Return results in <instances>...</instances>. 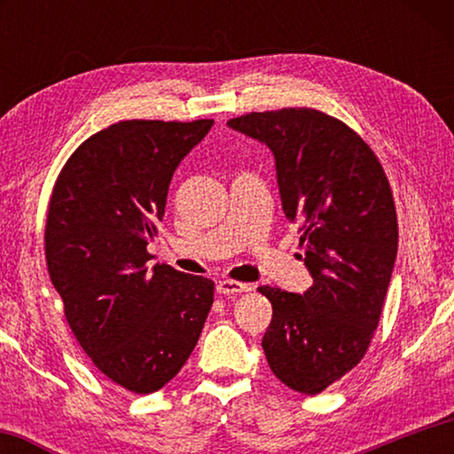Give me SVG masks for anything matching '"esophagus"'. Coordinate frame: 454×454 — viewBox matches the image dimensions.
<instances>
[{"label": "esophagus", "instance_id": "1", "mask_svg": "<svg viewBox=\"0 0 454 454\" xmlns=\"http://www.w3.org/2000/svg\"><path fill=\"white\" fill-rule=\"evenodd\" d=\"M216 290L220 292V294H240V292H246L248 290V284H242V282H236V280H220L216 284Z\"/></svg>", "mask_w": 454, "mask_h": 454}]
</instances>
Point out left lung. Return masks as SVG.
<instances>
[{
	"mask_svg": "<svg viewBox=\"0 0 454 454\" xmlns=\"http://www.w3.org/2000/svg\"><path fill=\"white\" fill-rule=\"evenodd\" d=\"M274 153L282 210L296 222L312 286H260L272 304L262 348L276 379L318 395L366 355L393 276L398 224L379 158L344 121L312 107L232 118Z\"/></svg>",
	"mask_w": 454,
	"mask_h": 454,
	"instance_id": "obj_1",
	"label": "left lung"
}]
</instances>
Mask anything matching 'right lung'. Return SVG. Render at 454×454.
Returning a JSON list of instances; mask_svg holds the SVG:
<instances>
[{"mask_svg": "<svg viewBox=\"0 0 454 454\" xmlns=\"http://www.w3.org/2000/svg\"><path fill=\"white\" fill-rule=\"evenodd\" d=\"M212 124L118 121L72 153L51 192V284L83 352L129 393H156L180 372L212 309V280L148 266L176 168Z\"/></svg>", "mask_w": 454, "mask_h": 454, "instance_id": "right-lung-1", "label": "right lung"}]
</instances>
